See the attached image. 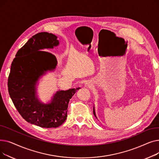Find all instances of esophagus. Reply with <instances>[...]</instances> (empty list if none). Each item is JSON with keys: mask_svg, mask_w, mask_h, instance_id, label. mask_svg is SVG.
I'll return each mask as SVG.
<instances>
[{"mask_svg": "<svg viewBox=\"0 0 159 159\" xmlns=\"http://www.w3.org/2000/svg\"><path fill=\"white\" fill-rule=\"evenodd\" d=\"M85 86L87 88H89L91 86V84H89V82H86L85 84Z\"/></svg>", "mask_w": 159, "mask_h": 159, "instance_id": "34e87169", "label": "esophagus"}]
</instances>
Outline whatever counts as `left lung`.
<instances>
[{"label":"left lung","mask_w":159,"mask_h":159,"mask_svg":"<svg viewBox=\"0 0 159 159\" xmlns=\"http://www.w3.org/2000/svg\"><path fill=\"white\" fill-rule=\"evenodd\" d=\"M93 113H94V115H95V110H93Z\"/></svg>","instance_id":"obj_1"}]
</instances>
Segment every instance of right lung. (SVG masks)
I'll return each instance as SVG.
<instances>
[{
    "instance_id": "obj_1",
    "label": "right lung",
    "mask_w": 159,
    "mask_h": 159,
    "mask_svg": "<svg viewBox=\"0 0 159 159\" xmlns=\"http://www.w3.org/2000/svg\"><path fill=\"white\" fill-rule=\"evenodd\" d=\"M58 44L57 36L41 32L31 37L16 53L7 79L8 92L22 117L41 128H57L66 119L70 100L79 88L59 91L48 104L35 97V85L44 71L54 69L57 60L52 53L42 51Z\"/></svg>"
}]
</instances>
